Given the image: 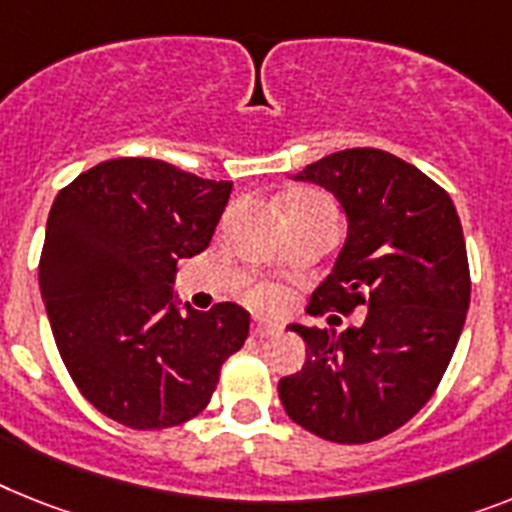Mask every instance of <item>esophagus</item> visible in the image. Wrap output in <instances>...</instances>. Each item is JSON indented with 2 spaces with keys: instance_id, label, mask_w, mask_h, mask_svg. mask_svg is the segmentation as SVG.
<instances>
[{
  "instance_id": "1",
  "label": "esophagus",
  "mask_w": 512,
  "mask_h": 512,
  "mask_svg": "<svg viewBox=\"0 0 512 512\" xmlns=\"http://www.w3.org/2000/svg\"><path fill=\"white\" fill-rule=\"evenodd\" d=\"M253 337H274L280 332V324L272 322V319H266V316H256L251 324Z\"/></svg>"
}]
</instances>
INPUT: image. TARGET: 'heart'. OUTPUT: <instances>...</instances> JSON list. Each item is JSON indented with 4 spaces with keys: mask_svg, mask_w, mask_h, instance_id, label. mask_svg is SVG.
Wrapping results in <instances>:
<instances>
[{
    "mask_svg": "<svg viewBox=\"0 0 512 512\" xmlns=\"http://www.w3.org/2000/svg\"><path fill=\"white\" fill-rule=\"evenodd\" d=\"M322 206H327V209H332L329 206V201H324L322 196H311V193H301V196H295L290 198V204H287V209H322ZM272 295L266 293V290H259L256 293V301H269Z\"/></svg>",
    "mask_w": 512,
    "mask_h": 512,
    "instance_id": "obj_1",
    "label": "heart"
}]
</instances>
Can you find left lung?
I'll return each mask as SVG.
<instances>
[{"label": "left lung", "instance_id": "8db88e82", "mask_svg": "<svg viewBox=\"0 0 512 512\" xmlns=\"http://www.w3.org/2000/svg\"><path fill=\"white\" fill-rule=\"evenodd\" d=\"M295 180L322 185L348 217L335 269L306 311L366 314L342 332L290 324L306 363L280 379V400L316 437L374 442L429 403L453 358L471 303L463 227L453 198L387 151H337Z\"/></svg>", "mask_w": 512, "mask_h": 512}]
</instances>
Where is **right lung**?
Segmentation results:
<instances>
[{"instance_id": "right-lung-1", "label": "right lung", "mask_w": 512, "mask_h": 512, "mask_svg": "<svg viewBox=\"0 0 512 512\" xmlns=\"http://www.w3.org/2000/svg\"><path fill=\"white\" fill-rule=\"evenodd\" d=\"M232 183L159 159H109L54 198L38 285L57 350L83 398L130 429L204 411L251 314L177 306V261L209 246Z\"/></svg>"}]
</instances>
